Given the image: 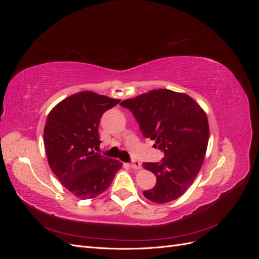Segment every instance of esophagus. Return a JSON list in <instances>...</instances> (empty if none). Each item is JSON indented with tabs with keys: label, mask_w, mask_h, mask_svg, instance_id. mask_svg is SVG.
<instances>
[{
	"label": "esophagus",
	"mask_w": 259,
	"mask_h": 259,
	"mask_svg": "<svg viewBox=\"0 0 259 259\" xmlns=\"http://www.w3.org/2000/svg\"><path fill=\"white\" fill-rule=\"evenodd\" d=\"M130 166H131L132 168H134V169H139L140 167H142V164H140L139 161L134 160V161H132V162L130 163Z\"/></svg>",
	"instance_id": "esophagus-1"
}]
</instances>
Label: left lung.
I'll list each match as a JSON object with an SVG mask.
<instances>
[{
	"label": "left lung",
	"mask_w": 259,
	"mask_h": 259,
	"mask_svg": "<svg viewBox=\"0 0 259 259\" xmlns=\"http://www.w3.org/2000/svg\"><path fill=\"white\" fill-rule=\"evenodd\" d=\"M120 105L134 114L143 135L154 140V147L164 153L161 162L143 164L156 177L155 186L144 195L160 204L178 199L204 161L209 136L206 113L187 94L163 89Z\"/></svg>",
	"instance_id": "1"
}]
</instances>
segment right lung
I'll return each mask as SVG.
<instances>
[{
  "mask_svg": "<svg viewBox=\"0 0 259 259\" xmlns=\"http://www.w3.org/2000/svg\"><path fill=\"white\" fill-rule=\"evenodd\" d=\"M119 99L80 92L64 99L49 113L44 127V145L50 167L67 189L82 200L95 198L111 185L122 167L95 152L100 145L98 125Z\"/></svg>",
  "mask_w": 259,
  "mask_h": 259,
  "instance_id": "right-lung-1",
  "label": "right lung"
}]
</instances>
